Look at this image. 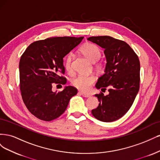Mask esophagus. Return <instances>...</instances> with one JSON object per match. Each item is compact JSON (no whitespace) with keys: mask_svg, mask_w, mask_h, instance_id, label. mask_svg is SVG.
<instances>
[{"mask_svg":"<svg viewBox=\"0 0 160 160\" xmlns=\"http://www.w3.org/2000/svg\"><path fill=\"white\" fill-rule=\"evenodd\" d=\"M79 93L81 94L83 97H84V98H89V97H91V95L87 94V93H83V92H81V91H79Z\"/></svg>","mask_w":160,"mask_h":160,"instance_id":"34e87169","label":"esophagus"}]
</instances>
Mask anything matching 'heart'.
Here are the masks:
<instances>
[{
	"mask_svg": "<svg viewBox=\"0 0 160 160\" xmlns=\"http://www.w3.org/2000/svg\"><path fill=\"white\" fill-rule=\"evenodd\" d=\"M80 52L85 56L92 62L98 61L101 57V52L99 48L93 43L86 42L80 48ZM73 55L69 53L65 57V67L67 71L71 72L72 70V62ZM95 81L94 75H79L72 81V85L75 88L83 92H88L90 90L91 87Z\"/></svg>",
	"mask_w": 160,
	"mask_h": 160,
	"instance_id": "b5f03b06",
	"label": "heart"
}]
</instances>
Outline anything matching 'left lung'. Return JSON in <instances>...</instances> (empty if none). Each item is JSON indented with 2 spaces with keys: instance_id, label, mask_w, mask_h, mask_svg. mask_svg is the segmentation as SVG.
Returning <instances> with one entry per match:
<instances>
[{
  "instance_id": "left-lung-1",
  "label": "left lung",
  "mask_w": 160,
  "mask_h": 160,
  "mask_svg": "<svg viewBox=\"0 0 160 160\" xmlns=\"http://www.w3.org/2000/svg\"><path fill=\"white\" fill-rule=\"evenodd\" d=\"M104 49L106 57L105 73L95 87L101 91L108 89L109 94H96L99 104L91 111L94 117L104 122H114L132 107L139 89L140 62L136 53L127 42L109 36L88 38Z\"/></svg>"
}]
</instances>
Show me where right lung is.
Wrapping results in <instances>:
<instances>
[{
	"label": "right lung",
	"mask_w": 160,
	"mask_h": 160,
	"mask_svg": "<svg viewBox=\"0 0 160 160\" xmlns=\"http://www.w3.org/2000/svg\"><path fill=\"white\" fill-rule=\"evenodd\" d=\"M83 37H59L34 42L22 55L19 62L20 89L24 103L41 120L50 122L65 112L69 101L77 93L72 86L59 92L52 85H65L63 58L78 45Z\"/></svg>",
	"instance_id": "add662e5"
}]
</instances>
